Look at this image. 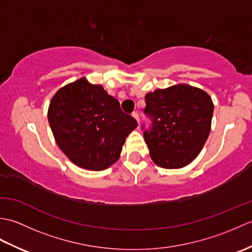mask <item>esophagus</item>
<instances>
[{
    "label": "esophagus",
    "instance_id": "esophagus-1",
    "mask_svg": "<svg viewBox=\"0 0 252 252\" xmlns=\"http://www.w3.org/2000/svg\"><path fill=\"white\" fill-rule=\"evenodd\" d=\"M132 117L134 118V119H135L137 122H140V117H138V114H137L136 111L133 112V114H132Z\"/></svg>",
    "mask_w": 252,
    "mask_h": 252
}]
</instances>
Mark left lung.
<instances>
[{
    "instance_id": "obj_1",
    "label": "left lung",
    "mask_w": 252,
    "mask_h": 252,
    "mask_svg": "<svg viewBox=\"0 0 252 252\" xmlns=\"http://www.w3.org/2000/svg\"><path fill=\"white\" fill-rule=\"evenodd\" d=\"M145 115L152 121L142 126L153 161L164 169L190 163L205 145L211 130L213 103L205 91L178 84L145 96Z\"/></svg>"
}]
</instances>
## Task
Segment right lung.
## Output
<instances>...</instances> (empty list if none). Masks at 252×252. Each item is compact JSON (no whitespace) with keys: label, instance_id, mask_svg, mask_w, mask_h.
<instances>
[{"label":"right lung","instance_id":"add662e5","mask_svg":"<svg viewBox=\"0 0 252 252\" xmlns=\"http://www.w3.org/2000/svg\"><path fill=\"white\" fill-rule=\"evenodd\" d=\"M47 118L57 145L78 167L101 171L120 157L136 120L99 84L81 78L60 89Z\"/></svg>","mask_w":252,"mask_h":252}]
</instances>
